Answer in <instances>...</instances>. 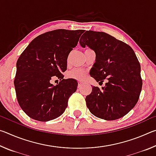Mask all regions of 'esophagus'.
Wrapping results in <instances>:
<instances>
[{
    "label": "esophagus",
    "instance_id": "esophagus-1",
    "mask_svg": "<svg viewBox=\"0 0 156 156\" xmlns=\"http://www.w3.org/2000/svg\"><path fill=\"white\" fill-rule=\"evenodd\" d=\"M82 85H83V83H81V82H79L78 84V88L81 87Z\"/></svg>",
    "mask_w": 156,
    "mask_h": 156
}]
</instances>
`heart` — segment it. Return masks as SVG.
<instances>
[{"label":"heart","mask_w":156,"mask_h":156,"mask_svg":"<svg viewBox=\"0 0 156 156\" xmlns=\"http://www.w3.org/2000/svg\"><path fill=\"white\" fill-rule=\"evenodd\" d=\"M87 72L82 69H75L69 73V77L73 79H76L78 80H83L85 77Z\"/></svg>","instance_id":"obj_1"}]
</instances>
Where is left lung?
<instances>
[{
	"instance_id": "left-lung-1",
	"label": "left lung",
	"mask_w": 156,
	"mask_h": 156,
	"mask_svg": "<svg viewBox=\"0 0 156 156\" xmlns=\"http://www.w3.org/2000/svg\"><path fill=\"white\" fill-rule=\"evenodd\" d=\"M96 53L90 75L102 83V89L93 87L87 96V107L92 114L106 120L119 119L135 107L142 90L140 65L133 49L107 33L86 31L80 40Z\"/></svg>"
}]
</instances>
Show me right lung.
Masks as SVG:
<instances>
[{
    "instance_id": "right-lung-1",
    "label": "right lung",
    "mask_w": 156,
    "mask_h": 156,
    "mask_svg": "<svg viewBox=\"0 0 156 156\" xmlns=\"http://www.w3.org/2000/svg\"><path fill=\"white\" fill-rule=\"evenodd\" d=\"M84 30L47 31L31 42L18 58L14 87L18 104L29 117L47 122L59 117L77 89L74 79H64L67 57ZM60 80L54 86L51 82Z\"/></svg>"
}]
</instances>
